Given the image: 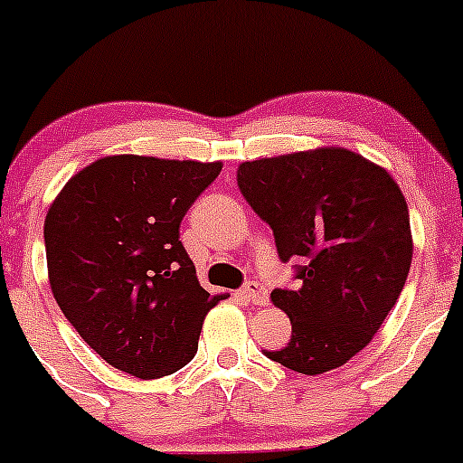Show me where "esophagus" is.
I'll use <instances>...</instances> for the list:
<instances>
[{
    "label": "esophagus",
    "instance_id": "1",
    "mask_svg": "<svg viewBox=\"0 0 463 463\" xmlns=\"http://www.w3.org/2000/svg\"><path fill=\"white\" fill-rule=\"evenodd\" d=\"M243 298L252 306H267L269 304V292L261 282H248L243 288Z\"/></svg>",
    "mask_w": 463,
    "mask_h": 463
}]
</instances>
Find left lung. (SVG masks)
Returning <instances> with one entry per match:
<instances>
[{
	"label": "left lung",
	"instance_id": "1",
	"mask_svg": "<svg viewBox=\"0 0 463 463\" xmlns=\"http://www.w3.org/2000/svg\"><path fill=\"white\" fill-rule=\"evenodd\" d=\"M236 178L280 260L304 261L298 289L271 292L292 338L264 354L306 375L338 369L369 345L406 285V196L384 166L338 146L243 162Z\"/></svg>",
	"mask_w": 463,
	"mask_h": 463
}]
</instances>
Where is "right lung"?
Returning <instances> with one entry per match:
<instances>
[{"instance_id": "1", "label": "right lung", "mask_w": 463, "mask_h": 463, "mask_svg": "<svg viewBox=\"0 0 463 463\" xmlns=\"http://www.w3.org/2000/svg\"><path fill=\"white\" fill-rule=\"evenodd\" d=\"M222 162L109 155L71 175L43 222L48 282L101 359L141 380L192 362L208 294L181 239L194 199Z\"/></svg>"}]
</instances>
